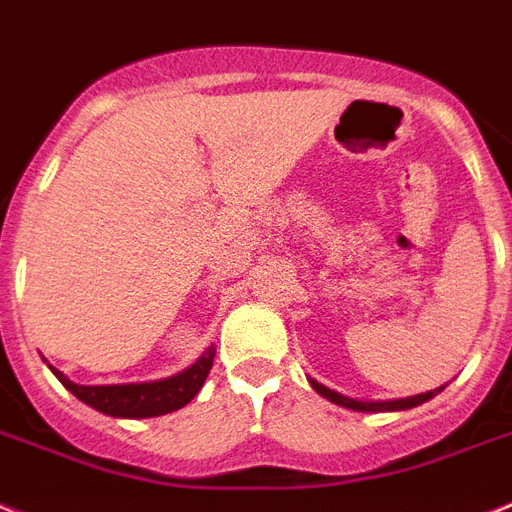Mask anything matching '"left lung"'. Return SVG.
<instances>
[{
    "label": "left lung",
    "instance_id": "left-lung-1",
    "mask_svg": "<svg viewBox=\"0 0 512 512\" xmlns=\"http://www.w3.org/2000/svg\"><path fill=\"white\" fill-rule=\"evenodd\" d=\"M311 387H314L322 398H327L329 403L342 405V408H350V411H361V413H384V411H405V408H416V405L426 403V400H432L439 390H429V392H421V395H413V398H403V400H353L348 395H340V392L329 390L324 384H319L316 379H308Z\"/></svg>",
    "mask_w": 512,
    "mask_h": 512
}]
</instances>
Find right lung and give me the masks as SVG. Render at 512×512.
<instances>
[{
    "instance_id": "right-lung-1",
    "label": "right lung",
    "mask_w": 512,
    "mask_h": 512,
    "mask_svg": "<svg viewBox=\"0 0 512 512\" xmlns=\"http://www.w3.org/2000/svg\"><path fill=\"white\" fill-rule=\"evenodd\" d=\"M211 363H214V348L206 350L193 366H188L175 377L138 384H96V387L75 384L54 366H49V369L54 371V377L65 384L67 390L73 392L75 398L96 408V411L114 418H149L177 411V408H183V405L196 398L198 390L204 387L206 377H209Z\"/></svg>"
}]
</instances>
